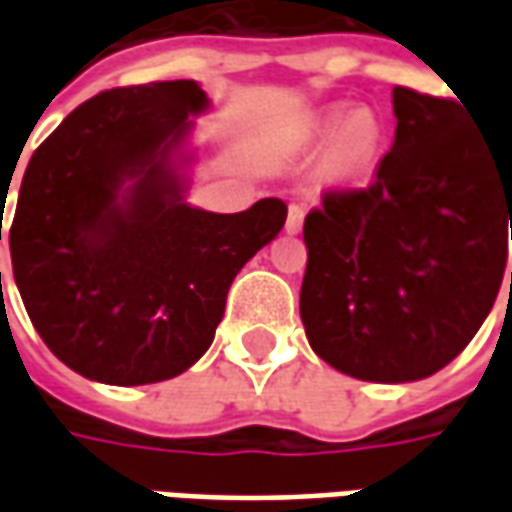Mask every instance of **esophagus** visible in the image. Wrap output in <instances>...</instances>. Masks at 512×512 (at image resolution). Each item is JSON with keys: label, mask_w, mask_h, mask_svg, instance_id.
<instances>
[{"label": "esophagus", "mask_w": 512, "mask_h": 512, "mask_svg": "<svg viewBox=\"0 0 512 512\" xmlns=\"http://www.w3.org/2000/svg\"><path fill=\"white\" fill-rule=\"evenodd\" d=\"M301 227H304V208L293 202V205L288 208V222H285V230H288V233H301Z\"/></svg>", "instance_id": "esophagus-1"}]
</instances>
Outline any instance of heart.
<instances>
[{"label":"heart","instance_id":"obj_1","mask_svg":"<svg viewBox=\"0 0 512 512\" xmlns=\"http://www.w3.org/2000/svg\"><path fill=\"white\" fill-rule=\"evenodd\" d=\"M318 134L323 139L334 136L332 161L340 172H356V169L365 167L378 142L376 123L367 115L345 117L343 112H332V115L323 117Z\"/></svg>","mask_w":512,"mask_h":512}]
</instances>
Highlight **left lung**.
I'll list each match as a JSON object with an SVG mask.
<instances>
[{
  "mask_svg": "<svg viewBox=\"0 0 512 512\" xmlns=\"http://www.w3.org/2000/svg\"><path fill=\"white\" fill-rule=\"evenodd\" d=\"M395 142L365 189L304 219L301 321L312 351L359 381H419L469 345L505 277L512 150L458 101L392 90ZM512 293V271H510Z\"/></svg>",
  "mask_w": 512,
  "mask_h": 512,
  "instance_id": "left-lung-1",
  "label": "left lung"
}]
</instances>
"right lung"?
Segmentation results:
<instances>
[{"label": "right lung", "instance_id": "add662e5", "mask_svg": "<svg viewBox=\"0 0 512 512\" xmlns=\"http://www.w3.org/2000/svg\"><path fill=\"white\" fill-rule=\"evenodd\" d=\"M205 109L191 79L104 90L29 158L13 277L43 343L79 376L139 386L189 370L211 348L235 274L285 224L277 197L241 213L183 202L172 153Z\"/></svg>", "mask_w": 512, "mask_h": 512}]
</instances>
